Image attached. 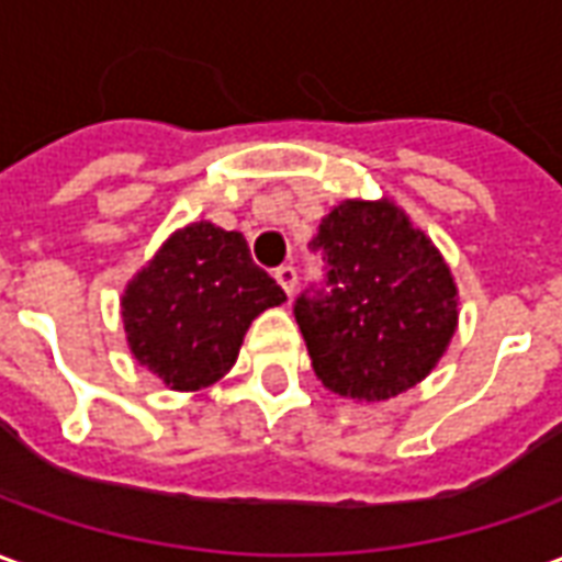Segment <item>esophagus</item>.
Returning <instances> with one entry per match:
<instances>
[{
    "label": "esophagus",
    "mask_w": 562,
    "mask_h": 562,
    "mask_svg": "<svg viewBox=\"0 0 562 562\" xmlns=\"http://www.w3.org/2000/svg\"><path fill=\"white\" fill-rule=\"evenodd\" d=\"M273 277H277V282L282 285V292L292 297L294 285H297V270H294L292 265H282V268H277V273H273Z\"/></svg>",
    "instance_id": "esophagus-1"
}]
</instances>
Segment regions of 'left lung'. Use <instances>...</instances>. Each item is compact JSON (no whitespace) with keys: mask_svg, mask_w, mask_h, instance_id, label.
I'll return each mask as SVG.
<instances>
[{"mask_svg":"<svg viewBox=\"0 0 562 562\" xmlns=\"http://www.w3.org/2000/svg\"><path fill=\"white\" fill-rule=\"evenodd\" d=\"M313 249L328 273L294 301V318L322 385L364 403L418 385L458 328V285L430 237L389 198H349Z\"/></svg>","mask_w":562,"mask_h":562,"instance_id":"8db88e82","label":"left lung"}]
</instances>
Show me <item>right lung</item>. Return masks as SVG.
<instances>
[{
  "instance_id": "obj_1",
  "label": "right lung",
  "mask_w": 562,
  "mask_h": 562,
  "mask_svg": "<svg viewBox=\"0 0 562 562\" xmlns=\"http://www.w3.org/2000/svg\"><path fill=\"white\" fill-rule=\"evenodd\" d=\"M285 292L258 268L244 234L213 222L173 232L123 292L132 355L173 391H198L237 361L246 328Z\"/></svg>"
}]
</instances>
